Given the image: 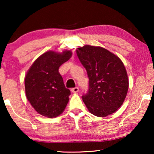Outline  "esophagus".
Listing matches in <instances>:
<instances>
[{"instance_id": "obj_1", "label": "esophagus", "mask_w": 154, "mask_h": 154, "mask_svg": "<svg viewBox=\"0 0 154 154\" xmlns=\"http://www.w3.org/2000/svg\"><path fill=\"white\" fill-rule=\"evenodd\" d=\"M79 91V88L78 87L71 88V92H75V93H76V92H78Z\"/></svg>"}]
</instances>
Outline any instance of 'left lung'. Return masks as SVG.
Segmentation results:
<instances>
[{
    "instance_id": "8db88e82",
    "label": "left lung",
    "mask_w": 154,
    "mask_h": 154,
    "mask_svg": "<svg viewBox=\"0 0 154 154\" xmlns=\"http://www.w3.org/2000/svg\"><path fill=\"white\" fill-rule=\"evenodd\" d=\"M89 79L87 93L82 96L92 114L105 117L121 106L129 82L126 69L116 55L101 47L85 45L76 50Z\"/></svg>"
}]
</instances>
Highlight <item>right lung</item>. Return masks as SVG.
I'll return each mask as SVG.
<instances>
[{
	"label": "right lung",
	"instance_id": "obj_1",
	"mask_svg": "<svg viewBox=\"0 0 154 154\" xmlns=\"http://www.w3.org/2000/svg\"><path fill=\"white\" fill-rule=\"evenodd\" d=\"M71 51H48L33 62L25 77L27 100L40 114L48 118L60 115L66 108L71 92L65 87L59 68L71 58Z\"/></svg>",
	"mask_w": 154,
	"mask_h": 154
}]
</instances>
